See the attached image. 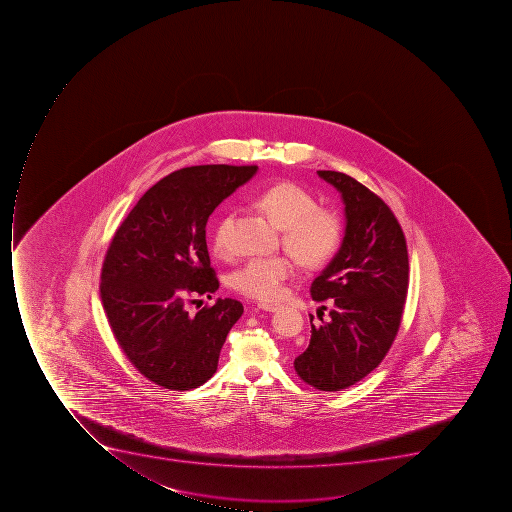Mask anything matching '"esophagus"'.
<instances>
[{
  "mask_svg": "<svg viewBox=\"0 0 512 512\" xmlns=\"http://www.w3.org/2000/svg\"><path fill=\"white\" fill-rule=\"evenodd\" d=\"M259 309L267 310V312H275L278 309V304H270V302H259Z\"/></svg>",
  "mask_w": 512,
  "mask_h": 512,
  "instance_id": "1",
  "label": "esophagus"
}]
</instances>
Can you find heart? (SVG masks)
Segmentation results:
<instances>
[{
  "instance_id": "1",
  "label": "heart",
  "mask_w": 512,
  "mask_h": 512,
  "mask_svg": "<svg viewBox=\"0 0 512 512\" xmlns=\"http://www.w3.org/2000/svg\"><path fill=\"white\" fill-rule=\"evenodd\" d=\"M254 205L274 221L282 232L286 251L304 267L325 264L336 253L343 226L338 214L318 206L317 198L296 182H277L254 198ZM234 214L227 213L213 229V248L218 254L229 251V232ZM294 266L285 256L251 258L230 277V285L238 293L259 301L280 298L283 283L293 275Z\"/></svg>"
}]
</instances>
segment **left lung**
Wrapping results in <instances>:
<instances>
[{
  "label": "left lung",
  "instance_id": "left-lung-1",
  "mask_svg": "<svg viewBox=\"0 0 512 512\" xmlns=\"http://www.w3.org/2000/svg\"><path fill=\"white\" fill-rule=\"evenodd\" d=\"M317 173L343 198L346 232L310 286L314 301L330 299V318L318 326L310 318L309 347L294 370L318 391L336 392L370 375L391 349L407 299L408 251L399 221L378 195L347 174Z\"/></svg>",
  "mask_w": 512,
  "mask_h": 512
}]
</instances>
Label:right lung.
Listing matches in <instances>:
<instances>
[{"mask_svg": "<svg viewBox=\"0 0 512 512\" xmlns=\"http://www.w3.org/2000/svg\"><path fill=\"white\" fill-rule=\"evenodd\" d=\"M256 171L202 165L168 174L142 195L105 254L101 298L113 336L141 375L169 391H190L216 373L242 317L237 299L219 298L194 317L187 302L218 290L206 222Z\"/></svg>", "mask_w": 512, "mask_h": 512, "instance_id": "1", "label": "right lung"}]
</instances>
